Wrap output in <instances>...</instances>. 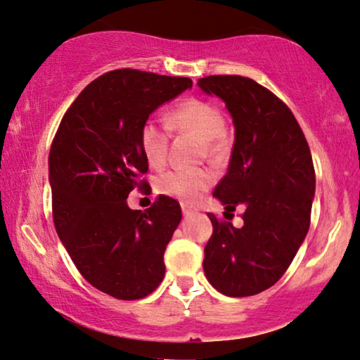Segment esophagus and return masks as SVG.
<instances>
[{"mask_svg":"<svg viewBox=\"0 0 360 360\" xmlns=\"http://www.w3.org/2000/svg\"><path fill=\"white\" fill-rule=\"evenodd\" d=\"M181 212H184V216H190L193 212H196V210L190 205H186V202H181Z\"/></svg>","mask_w":360,"mask_h":360,"instance_id":"1","label":"esophagus"}]
</instances>
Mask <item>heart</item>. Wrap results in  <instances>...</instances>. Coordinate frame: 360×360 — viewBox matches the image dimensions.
Here are the masks:
<instances>
[{"mask_svg": "<svg viewBox=\"0 0 360 360\" xmlns=\"http://www.w3.org/2000/svg\"><path fill=\"white\" fill-rule=\"evenodd\" d=\"M169 128L188 133L202 141L210 155H221L227 150L226 118L214 103L202 98H186L172 108L167 115ZM165 124L146 120L139 128V149L150 167H162L167 160L170 134ZM214 181V174L207 169H175L159 176L158 190L165 196L184 202H196Z\"/></svg>", "mask_w": 360, "mask_h": 360, "instance_id": "1", "label": "heart"}]
</instances>
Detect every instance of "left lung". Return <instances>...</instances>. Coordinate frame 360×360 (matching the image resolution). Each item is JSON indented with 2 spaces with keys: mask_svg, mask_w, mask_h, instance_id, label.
<instances>
[{
  "mask_svg": "<svg viewBox=\"0 0 360 360\" xmlns=\"http://www.w3.org/2000/svg\"><path fill=\"white\" fill-rule=\"evenodd\" d=\"M198 86L226 102L236 124L231 164L212 195L227 211L243 207L240 229L207 212L202 269L221 294L255 295L283 278L309 232L314 160L290 108L257 81L219 75Z\"/></svg>",
  "mask_w": 360,
  "mask_h": 360,
  "instance_id": "1",
  "label": "left lung"
}]
</instances>
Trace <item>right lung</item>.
I'll list each match as a JSON object with an SVG mask.
<instances>
[{"mask_svg":"<svg viewBox=\"0 0 360 360\" xmlns=\"http://www.w3.org/2000/svg\"><path fill=\"white\" fill-rule=\"evenodd\" d=\"M191 86L188 77L108 71L76 97L51 143L56 233L82 278L115 299H143L164 279V252L181 221L179 201L160 195L146 211H133L127 198L148 188L139 128Z\"/></svg>","mask_w":360,"mask_h":360,"instance_id":"1","label":"right lung"}]
</instances>
